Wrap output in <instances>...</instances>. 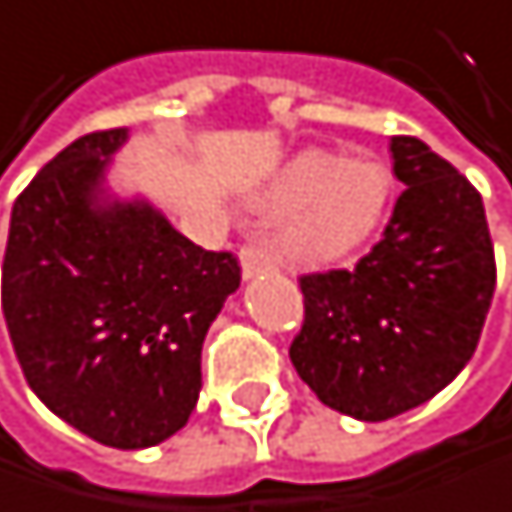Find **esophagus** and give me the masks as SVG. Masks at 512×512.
<instances>
[{"label": "esophagus", "instance_id": "1", "mask_svg": "<svg viewBox=\"0 0 512 512\" xmlns=\"http://www.w3.org/2000/svg\"><path fill=\"white\" fill-rule=\"evenodd\" d=\"M239 264H242V276L251 279L258 273H267L276 267V254L267 242H251L239 251Z\"/></svg>", "mask_w": 512, "mask_h": 512}]
</instances>
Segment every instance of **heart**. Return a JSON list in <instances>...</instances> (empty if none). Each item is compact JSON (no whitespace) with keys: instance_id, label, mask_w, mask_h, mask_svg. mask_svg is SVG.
<instances>
[{"instance_id":"b5f03b06","label":"heart","mask_w":512,"mask_h":512,"mask_svg":"<svg viewBox=\"0 0 512 512\" xmlns=\"http://www.w3.org/2000/svg\"><path fill=\"white\" fill-rule=\"evenodd\" d=\"M390 199L393 171L381 159L304 150L276 174L261 205L291 211L282 242L294 261L334 264L375 236Z\"/></svg>"}]
</instances>
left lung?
<instances>
[{"mask_svg": "<svg viewBox=\"0 0 512 512\" xmlns=\"http://www.w3.org/2000/svg\"><path fill=\"white\" fill-rule=\"evenodd\" d=\"M405 184L384 239L356 270L301 276L291 365L322 405L387 421L445 390L470 362L495 294L482 196L418 137H393Z\"/></svg>", "mask_w": 512, "mask_h": 512, "instance_id": "left-lung-1", "label": "left lung"}]
</instances>
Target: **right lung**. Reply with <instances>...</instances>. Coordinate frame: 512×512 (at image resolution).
Masks as SVG:
<instances>
[{
    "instance_id": "add662e5",
    "label": "right lung",
    "mask_w": 512,
    "mask_h": 512,
    "mask_svg": "<svg viewBox=\"0 0 512 512\" xmlns=\"http://www.w3.org/2000/svg\"><path fill=\"white\" fill-rule=\"evenodd\" d=\"M128 128L57 153L11 208L2 313L30 390L110 448L178 433L202 390V341L239 288L230 251H205L107 168Z\"/></svg>"
}]
</instances>
